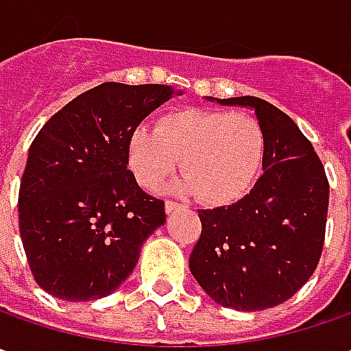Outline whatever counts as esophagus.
I'll return each mask as SVG.
<instances>
[{
    "label": "esophagus",
    "mask_w": 351,
    "mask_h": 351,
    "mask_svg": "<svg viewBox=\"0 0 351 351\" xmlns=\"http://www.w3.org/2000/svg\"><path fill=\"white\" fill-rule=\"evenodd\" d=\"M182 206L180 204H176V202H165V212L167 215H171V213H175L176 210H180Z\"/></svg>",
    "instance_id": "1"
}]
</instances>
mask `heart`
Wrapping results in <instances>:
<instances>
[{
  "mask_svg": "<svg viewBox=\"0 0 351 351\" xmlns=\"http://www.w3.org/2000/svg\"><path fill=\"white\" fill-rule=\"evenodd\" d=\"M264 130L245 112L178 108L163 114L155 130L138 126L128 138V165L147 190L161 186L178 167L182 194H198L210 206H227L258 178L264 159Z\"/></svg>",
  "mask_w": 351,
  "mask_h": 351,
  "instance_id": "1",
  "label": "heart"
}]
</instances>
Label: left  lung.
<instances>
[{"instance_id":"left-lung-1","label":"left lung","mask_w":351,"mask_h":351,"mask_svg":"<svg viewBox=\"0 0 351 351\" xmlns=\"http://www.w3.org/2000/svg\"><path fill=\"white\" fill-rule=\"evenodd\" d=\"M208 101L252 108L264 130L262 176L231 206L199 210L202 235L190 272L215 303L262 311L287 301L319 264L328 212V180L297 124L258 97Z\"/></svg>"}]
</instances>
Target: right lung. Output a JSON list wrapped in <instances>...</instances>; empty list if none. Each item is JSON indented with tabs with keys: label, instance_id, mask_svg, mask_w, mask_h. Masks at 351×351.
Listing matches in <instances>:
<instances>
[{
	"label": "right lung",
	"instance_id": "1",
	"mask_svg": "<svg viewBox=\"0 0 351 351\" xmlns=\"http://www.w3.org/2000/svg\"><path fill=\"white\" fill-rule=\"evenodd\" d=\"M171 85L103 83L58 110L32 141L19 231L36 284L64 301L110 295L134 272L165 204L128 171V138Z\"/></svg>",
	"mask_w": 351,
	"mask_h": 351
}]
</instances>
